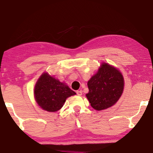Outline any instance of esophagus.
Wrapping results in <instances>:
<instances>
[{
	"mask_svg": "<svg viewBox=\"0 0 153 153\" xmlns=\"http://www.w3.org/2000/svg\"><path fill=\"white\" fill-rule=\"evenodd\" d=\"M76 93H77V94L78 95V96H81L82 94V90H77V91H76Z\"/></svg>",
	"mask_w": 153,
	"mask_h": 153,
	"instance_id": "34e87169",
	"label": "esophagus"
}]
</instances>
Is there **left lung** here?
Returning <instances> with one entry per match:
<instances>
[{
	"mask_svg": "<svg viewBox=\"0 0 153 153\" xmlns=\"http://www.w3.org/2000/svg\"><path fill=\"white\" fill-rule=\"evenodd\" d=\"M123 86V77L120 71L103 63L97 73L88 82L89 92L86 97L94 109H106L120 99Z\"/></svg>",
	"mask_w": 153,
	"mask_h": 153,
	"instance_id": "obj_1",
	"label": "left lung"
}]
</instances>
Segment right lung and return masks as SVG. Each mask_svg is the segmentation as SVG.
<instances>
[{"instance_id":"add662e5","label":"right lung","mask_w":153,"mask_h":153,"mask_svg":"<svg viewBox=\"0 0 153 153\" xmlns=\"http://www.w3.org/2000/svg\"><path fill=\"white\" fill-rule=\"evenodd\" d=\"M33 92L38 105L48 112L61 109L67 98L76 94L65 84L47 73H44L38 79Z\"/></svg>"}]
</instances>
